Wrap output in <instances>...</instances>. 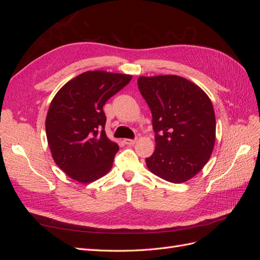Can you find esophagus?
I'll use <instances>...</instances> for the list:
<instances>
[{
	"label": "esophagus",
	"instance_id": "34e87169",
	"mask_svg": "<svg viewBox=\"0 0 260 260\" xmlns=\"http://www.w3.org/2000/svg\"><path fill=\"white\" fill-rule=\"evenodd\" d=\"M136 142H137L136 139H135V140H132V139H124V140H123V143L127 144V145H133Z\"/></svg>",
	"mask_w": 260,
	"mask_h": 260
}]
</instances>
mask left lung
Listing matches in <instances>:
<instances>
[{"mask_svg": "<svg viewBox=\"0 0 260 260\" xmlns=\"http://www.w3.org/2000/svg\"><path fill=\"white\" fill-rule=\"evenodd\" d=\"M138 86L152 112L156 147L147 157L153 174L172 183L198 175L208 161L216 118L200 86L175 75L140 77Z\"/></svg>", "mask_w": 260, "mask_h": 260, "instance_id": "obj_1", "label": "left lung"}]
</instances>
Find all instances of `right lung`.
I'll return each instance as SVG.
<instances>
[{
	"label": "right lung",
	"mask_w": 260,
	"mask_h": 260,
	"mask_svg": "<svg viewBox=\"0 0 260 260\" xmlns=\"http://www.w3.org/2000/svg\"><path fill=\"white\" fill-rule=\"evenodd\" d=\"M131 78L102 70L86 72L54 96L45 120L46 138L55 162L68 177L89 183L113 167L119 146L106 137L103 106Z\"/></svg>",
	"instance_id": "obj_1"
}]
</instances>
